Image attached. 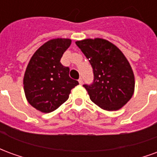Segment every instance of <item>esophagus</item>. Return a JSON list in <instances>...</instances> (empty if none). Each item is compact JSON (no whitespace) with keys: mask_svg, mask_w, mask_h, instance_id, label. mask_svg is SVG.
Masks as SVG:
<instances>
[{"mask_svg":"<svg viewBox=\"0 0 157 157\" xmlns=\"http://www.w3.org/2000/svg\"><path fill=\"white\" fill-rule=\"evenodd\" d=\"M78 82H79V83L81 84V85H82V84H83V79H82V77H80L78 80Z\"/></svg>","mask_w":157,"mask_h":157,"instance_id":"obj_1","label":"esophagus"}]
</instances>
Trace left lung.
Wrapping results in <instances>:
<instances>
[{
  "label": "left lung",
  "mask_w": 157,
  "mask_h": 157,
  "mask_svg": "<svg viewBox=\"0 0 157 157\" xmlns=\"http://www.w3.org/2000/svg\"><path fill=\"white\" fill-rule=\"evenodd\" d=\"M88 59L93 82L83 86L90 99L101 109L115 111L130 100L135 90V76L129 63L120 49L102 39L75 42Z\"/></svg>",
  "instance_id": "1"
}]
</instances>
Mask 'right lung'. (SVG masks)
I'll use <instances>...</instances> for the list:
<instances>
[{
	"label": "right lung",
	"instance_id": "add662e5",
	"mask_svg": "<svg viewBox=\"0 0 157 157\" xmlns=\"http://www.w3.org/2000/svg\"><path fill=\"white\" fill-rule=\"evenodd\" d=\"M71 40L55 39L46 42L33 54L23 78L28 102L43 113H51L69 98L79 82L70 77V68L60 59Z\"/></svg>",
	"mask_w": 157,
	"mask_h": 157
}]
</instances>
